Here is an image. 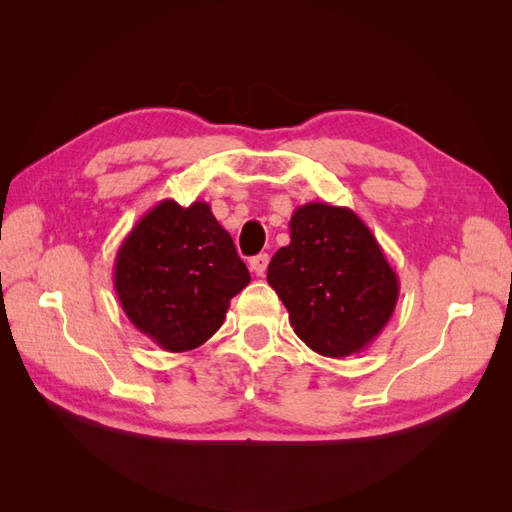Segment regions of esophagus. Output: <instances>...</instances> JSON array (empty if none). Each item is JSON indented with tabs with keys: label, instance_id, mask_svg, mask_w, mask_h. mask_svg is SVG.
<instances>
[{
	"label": "esophagus",
	"instance_id": "1",
	"mask_svg": "<svg viewBox=\"0 0 512 512\" xmlns=\"http://www.w3.org/2000/svg\"><path fill=\"white\" fill-rule=\"evenodd\" d=\"M267 267H269V254H258V256H254L252 260H250V269L258 275V277H262L267 273Z\"/></svg>",
	"mask_w": 512,
	"mask_h": 512
}]
</instances>
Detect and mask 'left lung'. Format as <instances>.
<instances>
[{"label":"left lung","instance_id":"obj_1","mask_svg":"<svg viewBox=\"0 0 512 512\" xmlns=\"http://www.w3.org/2000/svg\"><path fill=\"white\" fill-rule=\"evenodd\" d=\"M290 243L269 262L267 282L314 352L359 354L382 333L399 299V277L376 237L348 207L305 203L290 218Z\"/></svg>","mask_w":512,"mask_h":512}]
</instances>
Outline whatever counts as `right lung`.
<instances>
[{"label":"right lung","mask_w":512,"mask_h":512,"mask_svg":"<svg viewBox=\"0 0 512 512\" xmlns=\"http://www.w3.org/2000/svg\"><path fill=\"white\" fill-rule=\"evenodd\" d=\"M113 282L138 331L166 352H188L222 327L250 271L205 200L166 198L121 241Z\"/></svg>","instance_id":"right-lung-1"}]
</instances>
